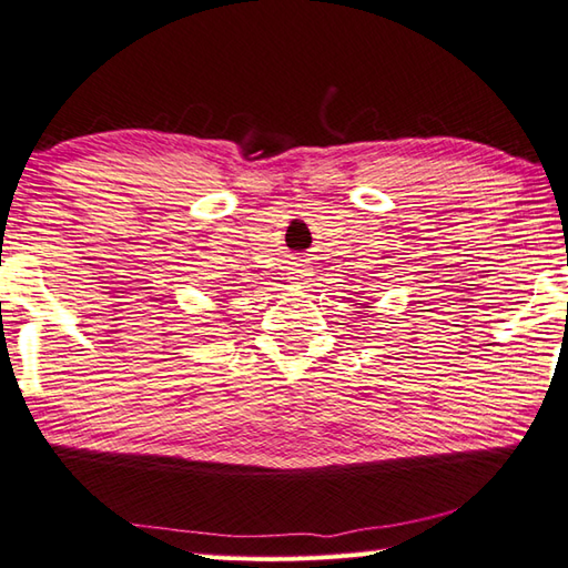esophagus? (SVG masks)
<instances>
[{
    "mask_svg": "<svg viewBox=\"0 0 568 568\" xmlns=\"http://www.w3.org/2000/svg\"><path fill=\"white\" fill-rule=\"evenodd\" d=\"M304 276H306V270H304L302 264H292V266H288V280H292L294 284H302Z\"/></svg>",
    "mask_w": 568,
    "mask_h": 568,
    "instance_id": "34e87169",
    "label": "esophagus"
}]
</instances>
